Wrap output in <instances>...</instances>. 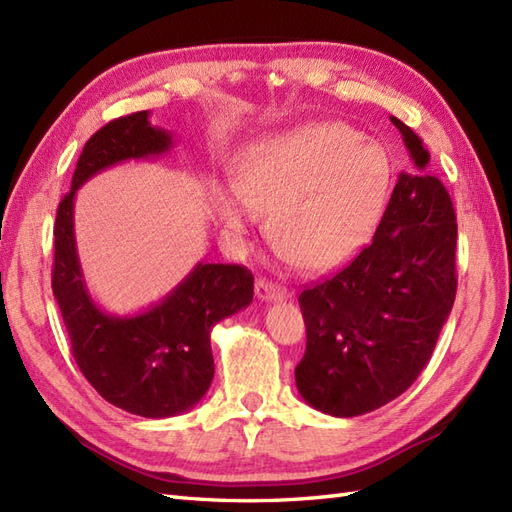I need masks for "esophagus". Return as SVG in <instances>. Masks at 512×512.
<instances>
[{
  "mask_svg": "<svg viewBox=\"0 0 512 512\" xmlns=\"http://www.w3.org/2000/svg\"><path fill=\"white\" fill-rule=\"evenodd\" d=\"M256 297L262 301H280L286 297V288L275 284V282H269L265 278H258L256 280Z\"/></svg>",
  "mask_w": 512,
  "mask_h": 512,
  "instance_id": "obj_1",
  "label": "esophagus"
}]
</instances>
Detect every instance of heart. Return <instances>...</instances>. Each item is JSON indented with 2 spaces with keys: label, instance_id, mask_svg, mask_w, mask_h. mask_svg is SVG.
Segmentation results:
<instances>
[{
  "label": "heart",
  "instance_id": "obj_1",
  "mask_svg": "<svg viewBox=\"0 0 512 512\" xmlns=\"http://www.w3.org/2000/svg\"><path fill=\"white\" fill-rule=\"evenodd\" d=\"M388 185L390 163L377 144L347 124H306L247 148L234 189L215 193V215L243 234L269 213L280 256L325 271L366 243Z\"/></svg>",
  "mask_w": 512,
  "mask_h": 512
}]
</instances>
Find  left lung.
<instances>
[{
  "label": "left lung",
  "instance_id": "1",
  "mask_svg": "<svg viewBox=\"0 0 512 512\" xmlns=\"http://www.w3.org/2000/svg\"><path fill=\"white\" fill-rule=\"evenodd\" d=\"M409 150L370 245L329 280L299 295L306 353L295 368L303 400L353 418L403 394L428 364L457 295V215L426 172L431 155L392 118Z\"/></svg>",
  "mask_w": 512,
  "mask_h": 512
}]
</instances>
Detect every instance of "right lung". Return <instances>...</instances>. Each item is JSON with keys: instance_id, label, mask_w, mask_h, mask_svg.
Returning a JSON list of instances; mask_svg holds the SVG:
<instances>
[{"instance_id": "1", "label": "right lung", "mask_w": 512, "mask_h": 512, "mask_svg": "<svg viewBox=\"0 0 512 512\" xmlns=\"http://www.w3.org/2000/svg\"><path fill=\"white\" fill-rule=\"evenodd\" d=\"M148 112L107 122L81 150L71 191L58 206L51 288L73 357L107 403L142 418H170L200 403L215 375L211 329L254 299V275L241 265L198 262L170 295L144 312L116 316L96 306L75 243V193L94 174L129 159L165 155L172 133Z\"/></svg>"}]
</instances>
